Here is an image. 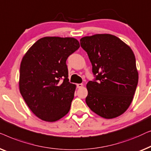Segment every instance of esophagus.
<instances>
[{"instance_id": "1", "label": "esophagus", "mask_w": 151, "mask_h": 151, "mask_svg": "<svg viewBox=\"0 0 151 151\" xmlns=\"http://www.w3.org/2000/svg\"><path fill=\"white\" fill-rule=\"evenodd\" d=\"M82 86H83V84H82V83H78V84H76V87H77L78 88H81Z\"/></svg>"}]
</instances>
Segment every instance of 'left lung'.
Instances as JSON below:
<instances>
[{"instance_id": "left-lung-1", "label": "left lung", "mask_w": 151, "mask_h": 151, "mask_svg": "<svg viewBox=\"0 0 151 151\" xmlns=\"http://www.w3.org/2000/svg\"><path fill=\"white\" fill-rule=\"evenodd\" d=\"M80 43L88 53L95 76L87 83V105L104 118L118 117L131 105L138 83L133 50L111 34L86 36Z\"/></svg>"}]
</instances>
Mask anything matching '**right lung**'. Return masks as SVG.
Instances as JSON below:
<instances>
[{"mask_svg":"<svg viewBox=\"0 0 151 151\" xmlns=\"http://www.w3.org/2000/svg\"><path fill=\"white\" fill-rule=\"evenodd\" d=\"M79 47L75 38L44 37L23 57L20 94L29 109L42 120L55 122L70 111L76 86L69 82L66 60Z\"/></svg>","mask_w":151,"mask_h":151,"instance_id":"1","label":"right lung"}]
</instances>
